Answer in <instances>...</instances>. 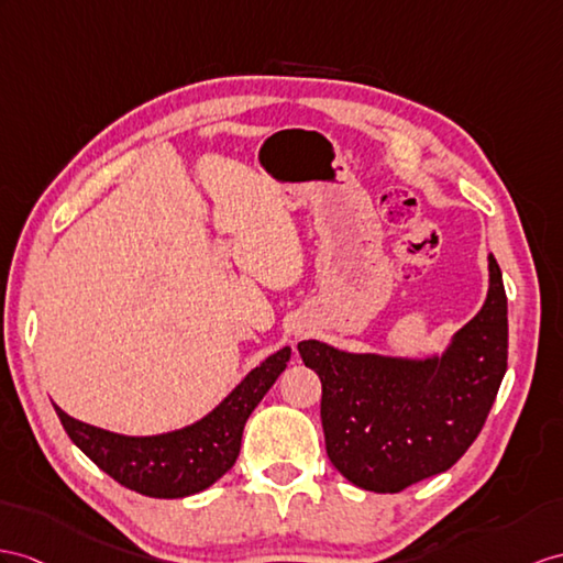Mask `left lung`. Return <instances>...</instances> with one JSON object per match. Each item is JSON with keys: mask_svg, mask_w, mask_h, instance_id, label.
Instances as JSON below:
<instances>
[{"mask_svg": "<svg viewBox=\"0 0 563 563\" xmlns=\"http://www.w3.org/2000/svg\"><path fill=\"white\" fill-rule=\"evenodd\" d=\"M322 382L327 456L355 487L394 495L449 471L483 430L509 355L501 269L489 255L485 306L440 358L406 361L300 341Z\"/></svg>", "mask_w": 563, "mask_h": 563, "instance_id": "1", "label": "left lung"}]
</instances>
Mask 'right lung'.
<instances>
[{
  "label": "right lung",
  "instance_id": "obj_1",
  "mask_svg": "<svg viewBox=\"0 0 563 563\" xmlns=\"http://www.w3.org/2000/svg\"><path fill=\"white\" fill-rule=\"evenodd\" d=\"M289 358V346L269 355L212 413L167 434L123 437L66 416L59 406L54 410L71 442L119 485L145 497L178 499L208 489L236 463L245 420Z\"/></svg>",
  "mask_w": 563,
  "mask_h": 563
}]
</instances>
